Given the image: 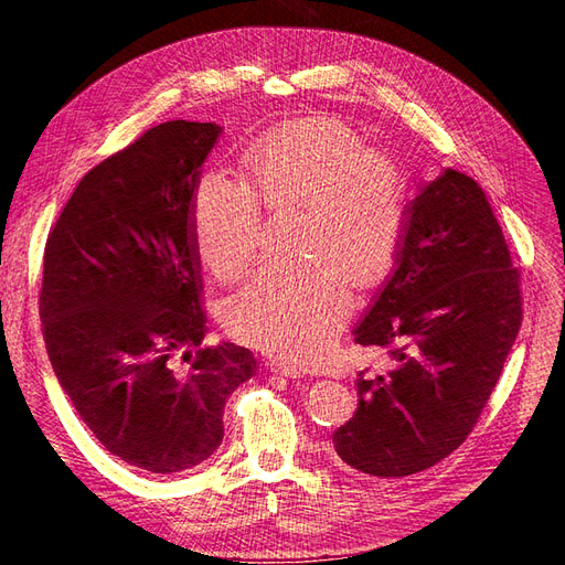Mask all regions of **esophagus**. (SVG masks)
Returning <instances> with one entry per match:
<instances>
[{"label":"esophagus","instance_id":"obj_1","mask_svg":"<svg viewBox=\"0 0 565 565\" xmlns=\"http://www.w3.org/2000/svg\"><path fill=\"white\" fill-rule=\"evenodd\" d=\"M266 370H268L270 374H276V377H285V380H292V382L303 380V372H299V370H289V367H282V365H276V363H270Z\"/></svg>","mask_w":565,"mask_h":565}]
</instances>
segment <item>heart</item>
<instances>
[{
	"mask_svg": "<svg viewBox=\"0 0 565 565\" xmlns=\"http://www.w3.org/2000/svg\"><path fill=\"white\" fill-rule=\"evenodd\" d=\"M243 175L207 172L193 193V237L218 282L266 243L264 207H301L295 262H270L224 306L235 337L287 367L318 365L351 313V287L370 295L398 264L413 183L401 162L332 115L273 127L243 156Z\"/></svg>",
	"mask_w": 565,
	"mask_h": 565,
	"instance_id": "obj_1",
	"label": "heart"
}]
</instances>
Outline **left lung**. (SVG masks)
Listing matches in <instances>:
<instances>
[{
	"label": "left lung",
	"instance_id": "1",
	"mask_svg": "<svg viewBox=\"0 0 565 565\" xmlns=\"http://www.w3.org/2000/svg\"><path fill=\"white\" fill-rule=\"evenodd\" d=\"M521 276L471 177L443 169L413 200L405 243L355 344L386 353L358 372V409L334 431L351 469L401 478L467 440L521 330Z\"/></svg>",
	"mask_w": 565,
	"mask_h": 565
}]
</instances>
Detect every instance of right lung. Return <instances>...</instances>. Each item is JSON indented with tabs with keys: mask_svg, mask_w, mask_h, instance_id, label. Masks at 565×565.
I'll use <instances>...</instances> for the list:
<instances>
[{
	"mask_svg": "<svg viewBox=\"0 0 565 565\" xmlns=\"http://www.w3.org/2000/svg\"><path fill=\"white\" fill-rule=\"evenodd\" d=\"M218 134L185 119L148 129L77 183L44 247L40 318L58 384L100 446L150 473L207 459L256 370L245 347H202L193 193Z\"/></svg>",
	"mask_w": 565,
	"mask_h": 565,
	"instance_id": "obj_1",
	"label": "right lung"
}]
</instances>
